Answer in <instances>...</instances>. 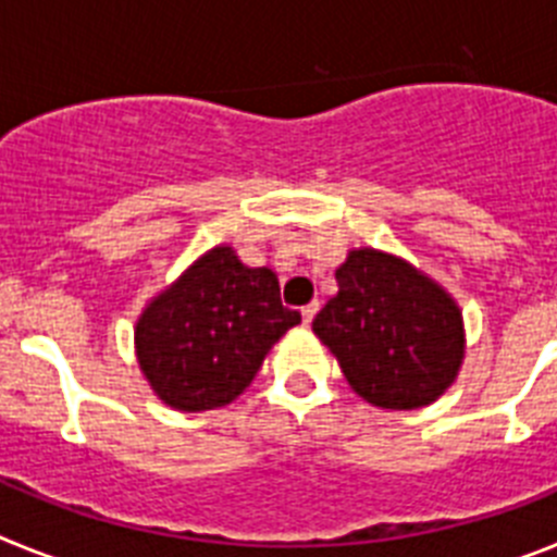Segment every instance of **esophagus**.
I'll return each instance as SVG.
<instances>
[{
	"mask_svg": "<svg viewBox=\"0 0 557 557\" xmlns=\"http://www.w3.org/2000/svg\"><path fill=\"white\" fill-rule=\"evenodd\" d=\"M314 312H318V301H312V304H307V307L301 309V318H304V323H312V318H314Z\"/></svg>",
	"mask_w": 557,
	"mask_h": 557,
	"instance_id": "esophagus-1",
	"label": "esophagus"
}]
</instances>
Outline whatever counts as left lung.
Here are the masks:
<instances>
[{"instance_id": "1", "label": "left lung", "mask_w": 557, "mask_h": 557, "mask_svg": "<svg viewBox=\"0 0 557 557\" xmlns=\"http://www.w3.org/2000/svg\"><path fill=\"white\" fill-rule=\"evenodd\" d=\"M334 278L337 293L314 314L312 332L359 398L382 410H418L455 385L466 329L435 278L376 248L348 250Z\"/></svg>"}]
</instances>
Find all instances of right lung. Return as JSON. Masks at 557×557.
Listing matches in <instances>:
<instances>
[{
	"label": "right lung",
	"mask_w": 557,
	"mask_h": 557,
	"mask_svg": "<svg viewBox=\"0 0 557 557\" xmlns=\"http://www.w3.org/2000/svg\"><path fill=\"white\" fill-rule=\"evenodd\" d=\"M298 323L273 270L248 268L231 245H214L152 295L133 343L147 385L166 407L203 412L231 405Z\"/></svg>",
	"instance_id": "right-lung-1"
}]
</instances>
